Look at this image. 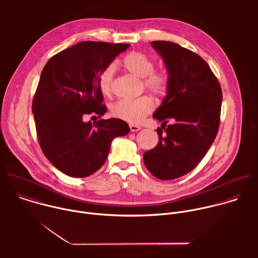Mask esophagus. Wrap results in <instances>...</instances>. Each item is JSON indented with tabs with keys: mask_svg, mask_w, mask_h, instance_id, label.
<instances>
[{
	"mask_svg": "<svg viewBox=\"0 0 258 258\" xmlns=\"http://www.w3.org/2000/svg\"><path fill=\"white\" fill-rule=\"evenodd\" d=\"M130 130H131V132H138V131H140L141 130V127L140 126H138V125H135V124H130Z\"/></svg>",
	"mask_w": 258,
	"mask_h": 258,
	"instance_id": "1",
	"label": "esophagus"
}]
</instances>
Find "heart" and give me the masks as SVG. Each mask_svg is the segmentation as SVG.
<instances>
[{
	"label": "heart",
	"instance_id": "obj_1",
	"mask_svg": "<svg viewBox=\"0 0 258 258\" xmlns=\"http://www.w3.org/2000/svg\"><path fill=\"white\" fill-rule=\"evenodd\" d=\"M123 68L136 78L142 79L145 90L155 96L162 95L167 86L166 77L162 72L154 71L153 60L142 52L127 54L121 62ZM115 66H107L99 77V88L103 95L110 96L112 93ZM154 109L153 101L147 96L135 100H120L110 107V113L115 118L135 124L139 123L145 116L150 114Z\"/></svg>",
	"mask_w": 258,
	"mask_h": 258
}]
</instances>
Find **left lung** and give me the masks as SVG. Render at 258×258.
Returning a JSON list of instances; mask_svg holds the SVG:
<instances>
[{"mask_svg":"<svg viewBox=\"0 0 258 258\" xmlns=\"http://www.w3.org/2000/svg\"><path fill=\"white\" fill-rule=\"evenodd\" d=\"M151 45L163 59L168 79L166 95L153 114L164 134L157 128L159 142L144 153V163L154 176L168 180L190 172L207 153L218 131L223 95L199 55L172 42Z\"/></svg>","mask_w":258,"mask_h":258,"instance_id":"left-lung-1","label":"left lung"}]
</instances>
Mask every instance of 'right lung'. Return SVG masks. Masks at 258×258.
Segmentation results:
<instances>
[{"label": "right lung", "instance_id": "add662e5", "mask_svg": "<svg viewBox=\"0 0 258 258\" xmlns=\"http://www.w3.org/2000/svg\"><path fill=\"white\" fill-rule=\"evenodd\" d=\"M128 44L82 42L53 56L45 65L36 89L32 113L45 156L61 172L85 177L106 161L111 142L130 133L118 118H100L107 111L99 88L102 71Z\"/></svg>", "mask_w": 258, "mask_h": 258}]
</instances>
